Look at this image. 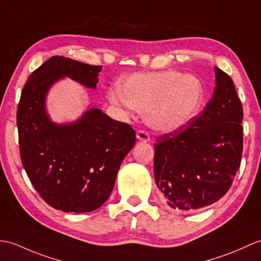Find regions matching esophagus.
Segmentation results:
<instances>
[{"label": "esophagus", "instance_id": "obj_1", "mask_svg": "<svg viewBox=\"0 0 261 261\" xmlns=\"http://www.w3.org/2000/svg\"><path fill=\"white\" fill-rule=\"evenodd\" d=\"M137 139L139 142H148L150 140V136L145 131L139 130L137 132Z\"/></svg>", "mask_w": 261, "mask_h": 261}]
</instances>
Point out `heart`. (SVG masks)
<instances>
[{
    "label": "heart",
    "instance_id": "1",
    "mask_svg": "<svg viewBox=\"0 0 261 261\" xmlns=\"http://www.w3.org/2000/svg\"><path fill=\"white\" fill-rule=\"evenodd\" d=\"M109 100L116 106L143 112L144 122L159 133L186 128L196 119L205 98L202 81L180 71L133 73L118 82Z\"/></svg>",
    "mask_w": 261,
    "mask_h": 261
}]
</instances>
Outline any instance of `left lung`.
I'll list each match as a JSON object with an SVG mask.
<instances>
[{"label": "left lung", "mask_w": 261, "mask_h": 261, "mask_svg": "<svg viewBox=\"0 0 261 261\" xmlns=\"http://www.w3.org/2000/svg\"><path fill=\"white\" fill-rule=\"evenodd\" d=\"M216 87L203 111L186 128L154 144L155 185L169 208L195 211L231 187L242 154V106L233 81L215 66Z\"/></svg>", "instance_id": "left-lung-1"}]
</instances>
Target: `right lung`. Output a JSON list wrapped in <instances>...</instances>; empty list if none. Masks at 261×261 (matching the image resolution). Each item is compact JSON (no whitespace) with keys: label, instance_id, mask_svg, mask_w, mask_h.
Masks as SVG:
<instances>
[{"label":"right lung","instance_id":"right-lung-1","mask_svg":"<svg viewBox=\"0 0 261 261\" xmlns=\"http://www.w3.org/2000/svg\"><path fill=\"white\" fill-rule=\"evenodd\" d=\"M102 66L52 57L30 75L17 107L22 165L42 199L64 213L100 208L136 143L129 124L112 120L98 108L65 123L54 122L47 112V94L54 84L68 77L96 90Z\"/></svg>","mask_w":261,"mask_h":261}]
</instances>
